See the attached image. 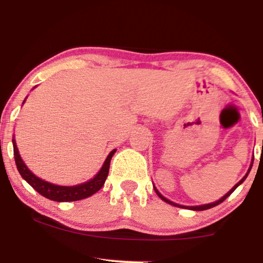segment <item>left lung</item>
Segmentation results:
<instances>
[{"instance_id": "8db88e82", "label": "left lung", "mask_w": 263, "mask_h": 263, "mask_svg": "<svg viewBox=\"0 0 263 263\" xmlns=\"http://www.w3.org/2000/svg\"><path fill=\"white\" fill-rule=\"evenodd\" d=\"M252 164H253V161L251 162V165H250L249 171H247V173L245 174V177H243V178H242V179H241V180H240V182H238V183L236 184V185H234V186H232V188H231V190H229V192H228V193H226V194L224 195V197H222V198H220V199H219V200L214 201V203H210V204L198 205V206H184V205H179V204H176V203H173V201L168 200V199H167V198H164V197H163V195L161 194V193H159V192H158V190H157V189H156V186H155V190H156L157 195H158V197H159V198H161V199H162V200H164V201H165V203H168V204H171V205H174V206H178V208H185V209H190V210H197V211H201V210H206V209H210V208H214V206H216V205H219L220 203H222V201H224L226 198H228V197H230V194H231V193H232V192H234V190H235V189H236V188H237V186H238V185H240V184H241V183H242V182H243V180H245V179H246V178H247V176H249L250 171H251V168H252Z\"/></svg>"}]
</instances>
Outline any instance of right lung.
Returning a JSON list of instances; mask_svg holds the SVG:
<instances>
[{"instance_id":"right-lung-1","label":"right lung","mask_w":263,"mask_h":263,"mask_svg":"<svg viewBox=\"0 0 263 263\" xmlns=\"http://www.w3.org/2000/svg\"><path fill=\"white\" fill-rule=\"evenodd\" d=\"M12 142H13L14 161H16L17 170L20 172L21 176H22L23 179H25L33 189L37 190L39 194L54 201H77L81 200V199H85L87 197H91L92 194L99 192V190L102 188V185L105 184V180H106V178L108 176V170H110L111 158H112L115 152H116V149L111 151L110 155L107 156L106 161L102 164L101 170L99 171V173L96 174L92 179L87 180L85 183L78 184V185L64 186L45 182V180L38 178L35 174H33L32 172L27 168V165L25 164V162L22 161V158H21L14 138L12 140Z\"/></svg>"}]
</instances>
